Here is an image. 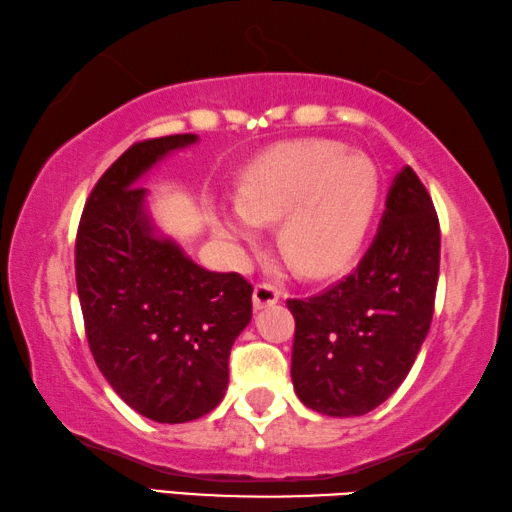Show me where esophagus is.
Wrapping results in <instances>:
<instances>
[{
    "label": "esophagus",
    "instance_id": "1",
    "mask_svg": "<svg viewBox=\"0 0 512 512\" xmlns=\"http://www.w3.org/2000/svg\"><path fill=\"white\" fill-rule=\"evenodd\" d=\"M277 300H280V291H277V287H273L271 282H259V284H255V289H253V302H255L257 309L271 307V305H275Z\"/></svg>",
    "mask_w": 512,
    "mask_h": 512
}]
</instances>
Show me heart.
Instances as JSON below:
<instances>
[{"label": "heart", "mask_w": 512, "mask_h": 512, "mask_svg": "<svg viewBox=\"0 0 512 512\" xmlns=\"http://www.w3.org/2000/svg\"><path fill=\"white\" fill-rule=\"evenodd\" d=\"M381 173L366 153L302 140L264 155L246 173L241 201L219 207L216 235L255 241L280 221V250L302 277H325L357 255L375 216Z\"/></svg>", "instance_id": "b5f03b06"}]
</instances>
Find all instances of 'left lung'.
<instances>
[{
  "label": "left lung",
  "instance_id": "8db88e82",
  "mask_svg": "<svg viewBox=\"0 0 512 512\" xmlns=\"http://www.w3.org/2000/svg\"><path fill=\"white\" fill-rule=\"evenodd\" d=\"M438 268L436 207L404 167L359 266L318 296L287 300L296 318L291 379L300 402L332 418L386 402L427 339Z\"/></svg>",
  "mask_w": 512,
  "mask_h": 512
}]
</instances>
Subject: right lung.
Instances as JSON below:
<instances>
[{"label": "right lung", "instance_id": "obj_1", "mask_svg": "<svg viewBox=\"0 0 512 512\" xmlns=\"http://www.w3.org/2000/svg\"><path fill=\"white\" fill-rule=\"evenodd\" d=\"M196 135L133 144L103 173L76 232V289L92 357L140 415L180 424L210 413L228 388L232 343L253 318V287L239 273L194 264L155 235L146 189L164 155Z\"/></svg>", "mask_w": 512, "mask_h": 512}]
</instances>
